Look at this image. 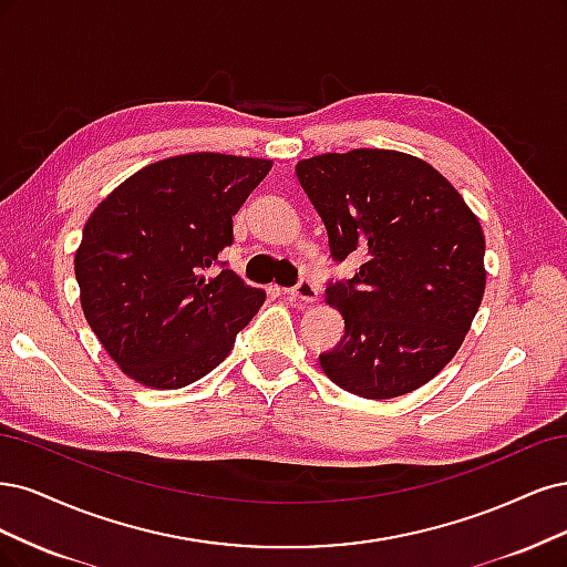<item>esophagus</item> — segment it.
I'll list each match as a JSON object with an SVG mask.
<instances>
[{"label": "esophagus", "instance_id": "1", "mask_svg": "<svg viewBox=\"0 0 567 567\" xmlns=\"http://www.w3.org/2000/svg\"><path fill=\"white\" fill-rule=\"evenodd\" d=\"M287 299L291 301H306V303H313L318 299V287L310 282V280H301L297 287L285 289Z\"/></svg>", "mask_w": 567, "mask_h": 567}]
</instances>
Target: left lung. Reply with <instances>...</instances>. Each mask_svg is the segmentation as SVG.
I'll return each mask as SVG.
<instances>
[{"instance_id":"left-lung-1","label":"left lung","mask_w":567,"mask_h":567,"mask_svg":"<svg viewBox=\"0 0 567 567\" xmlns=\"http://www.w3.org/2000/svg\"><path fill=\"white\" fill-rule=\"evenodd\" d=\"M337 261L351 280L327 287L343 339L320 355L339 389L368 400L424 386L460 351L485 295V235L450 181L422 157L383 148L297 162Z\"/></svg>"}]
</instances>
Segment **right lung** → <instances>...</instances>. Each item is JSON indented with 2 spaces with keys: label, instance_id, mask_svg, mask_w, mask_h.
I'll use <instances>...</instances> for the list:
<instances>
[{
  "label": "right lung",
  "instance_id": "1",
  "mask_svg": "<svg viewBox=\"0 0 567 567\" xmlns=\"http://www.w3.org/2000/svg\"><path fill=\"white\" fill-rule=\"evenodd\" d=\"M270 167L272 159L224 153L164 157L91 212L75 251L80 301L126 377L159 391L188 386L257 316L266 291L212 268Z\"/></svg>",
  "mask_w": 567,
  "mask_h": 567
}]
</instances>
